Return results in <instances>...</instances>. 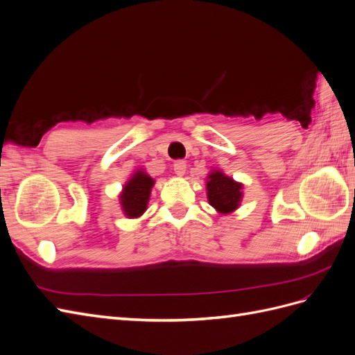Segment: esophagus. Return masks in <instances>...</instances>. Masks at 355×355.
I'll list each match as a JSON object with an SVG mask.
<instances>
[{"label":"esophagus","mask_w":355,"mask_h":355,"mask_svg":"<svg viewBox=\"0 0 355 355\" xmlns=\"http://www.w3.org/2000/svg\"><path fill=\"white\" fill-rule=\"evenodd\" d=\"M173 170H175V173L178 176H184L185 171H187V163H185V161H182V159L176 161V163L173 164Z\"/></svg>","instance_id":"34e87169"}]
</instances>
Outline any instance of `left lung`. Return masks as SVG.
<instances>
[{
  "label": "left lung",
  "instance_id": "left-lung-1",
  "mask_svg": "<svg viewBox=\"0 0 355 355\" xmlns=\"http://www.w3.org/2000/svg\"><path fill=\"white\" fill-rule=\"evenodd\" d=\"M241 182L227 176L222 170L213 168L206 182L207 200L210 206L220 214H230L237 210L243 200Z\"/></svg>",
  "mask_w": 355,
  "mask_h": 355
}]
</instances>
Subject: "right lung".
<instances>
[{
	"instance_id": "obj_1",
	"label": "right lung",
	"mask_w": 355,
	"mask_h": 355,
	"mask_svg": "<svg viewBox=\"0 0 355 355\" xmlns=\"http://www.w3.org/2000/svg\"><path fill=\"white\" fill-rule=\"evenodd\" d=\"M155 180L144 168H137L130 176L120 192V206L124 216L128 219L141 218L146 211L149 197Z\"/></svg>"
}]
</instances>
